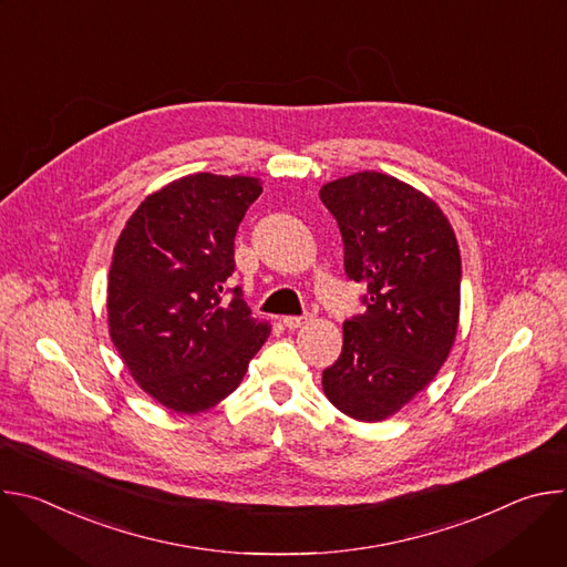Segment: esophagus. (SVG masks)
Returning a JSON list of instances; mask_svg holds the SVG:
<instances>
[{"label":"esophagus","mask_w":567,"mask_h":567,"mask_svg":"<svg viewBox=\"0 0 567 567\" xmlns=\"http://www.w3.org/2000/svg\"><path fill=\"white\" fill-rule=\"evenodd\" d=\"M309 320H311V313H302V316H285V318H282L285 328H289V330H298V328H302L305 322H309Z\"/></svg>","instance_id":"obj_1"}]
</instances>
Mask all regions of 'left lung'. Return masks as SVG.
<instances>
[{
  "label": "left lung",
  "mask_w": 567,
  "mask_h": 567,
  "mask_svg": "<svg viewBox=\"0 0 567 567\" xmlns=\"http://www.w3.org/2000/svg\"><path fill=\"white\" fill-rule=\"evenodd\" d=\"M343 237L346 276L365 285L363 313L343 322L341 357L322 370L334 406L379 422L409 403L446 361L460 316L455 233L426 195L381 173L320 188Z\"/></svg>",
  "instance_id": "left-lung-1"
}]
</instances>
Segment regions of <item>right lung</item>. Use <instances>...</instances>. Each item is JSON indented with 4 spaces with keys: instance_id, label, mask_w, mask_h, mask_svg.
<instances>
[{
    "instance_id": "obj_1",
    "label": "right lung",
    "mask_w": 567,
    "mask_h": 567,
    "mask_svg": "<svg viewBox=\"0 0 567 567\" xmlns=\"http://www.w3.org/2000/svg\"><path fill=\"white\" fill-rule=\"evenodd\" d=\"M262 184L199 173L150 195L123 228L110 269V337L158 403L195 415L228 396L271 334L235 271V233Z\"/></svg>"
}]
</instances>
